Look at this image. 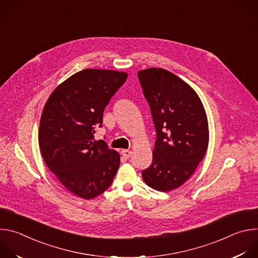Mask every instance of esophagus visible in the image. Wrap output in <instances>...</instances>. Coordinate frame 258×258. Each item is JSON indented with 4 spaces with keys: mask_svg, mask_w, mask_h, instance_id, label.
Returning <instances> with one entry per match:
<instances>
[{
    "mask_svg": "<svg viewBox=\"0 0 258 258\" xmlns=\"http://www.w3.org/2000/svg\"><path fill=\"white\" fill-rule=\"evenodd\" d=\"M121 155H122L124 158L128 159V158L132 156V151H130V150H122V151H121Z\"/></svg>",
    "mask_w": 258,
    "mask_h": 258,
    "instance_id": "34e87169",
    "label": "esophagus"
}]
</instances>
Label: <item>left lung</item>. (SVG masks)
<instances>
[{"label": "left lung", "instance_id": "8db88e82", "mask_svg": "<svg viewBox=\"0 0 258 258\" xmlns=\"http://www.w3.org/2000/svg\"><path fill=\"white\" fill-rule=\"evenodd\" d=\"M156 132L151 165L144 181L157 191L178 188L195 171L208 146V122L196 92L162 68L138 72Z\"/></svg>", "mask_w": 258, "mask_h": 258}]
</instances>
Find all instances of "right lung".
<instances>
[{
    "mask_svg": "<svg viewBox=\"0 0 258 258\" xmlns=\"http://www.w3.org/2000/svg\"><path fill=\"white\" fill-rule=\"evenodd\" d=\"M126 78L119 71L82 70L58 86L44 107L39 131L43 158L62 185L81 198L105 192L118 170L119 154L105 141H94V134Z\"/></svg>",
    "mask_w": 258,
    "mask_h": 258,
    "instance_id": "add662e5",
    "label": "right lung"
}]
</instances>
